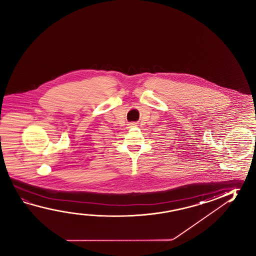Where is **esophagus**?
Here are the masks:
<instances>
[{
	"mask_svg": "<svg viewBox=\"0 0 256 256\" xmlns=\"http://www.w3.org/2000/svg\"><path fill=\"white\" fill-rule=\"evenodd\" d=\"M128 125H130V128H133V126H138V123L136 122H130Z\"/></svg>",
	"mask_w": 256,
	"mask_h": 256,
	"instance_id": "1",
	"label": "esophagus"
}]
</instances>
